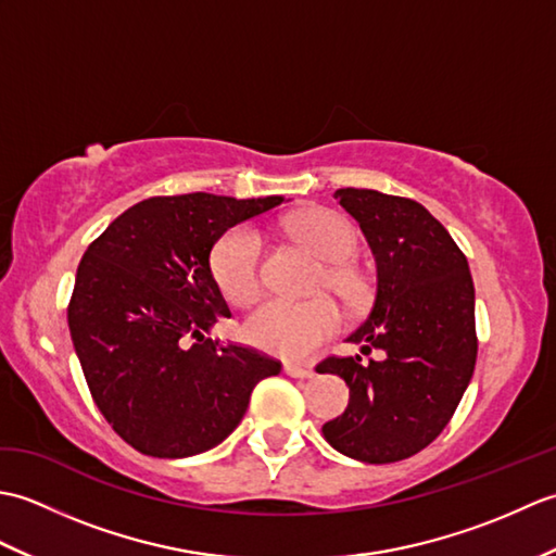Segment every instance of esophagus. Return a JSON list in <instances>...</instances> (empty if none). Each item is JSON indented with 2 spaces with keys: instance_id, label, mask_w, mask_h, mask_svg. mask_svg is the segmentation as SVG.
<instances>
[{
  "instance_id": "34e87169",
  "label": "esophagus",
  "mask_w": 556,
  "mask_h": 556,
  "mask_svg": "<svg viewBox=\"0 0 556 556\" xmlns=\"http://www.w3.org/2000/svg\"><path fill=\"white\" fill-rule=\"evenodd\" d=\"M285 372L289 377H299V380H311V377H315L313 368H305V365H296V363H285Z\"/></svg>"
}]
</instances>
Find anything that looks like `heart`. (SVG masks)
I'll return each mask as SVG.
<instances>
[{
    "mask_svg": "<svg viewBox=\"0 0 556 556\" xmlns=\"http://www.w3.org/2000/svg\"><path fill=\"white\" fill-rule=\"evenodd\" d=\"M293 233L311 251L329 263L320 285L332 289L349 305L368 296V281L361 271L344 263L356 251V231L346 217L332 210H305L291 222ZM210 269L224 299L233 305H248L260 296V239L253 227H236L217 241L210 257ZM341 325L339 305L317 296L311 301L271 299L248 317L243 334L260 351L301 361L332 337Z\"/></svg>",
    "mask_w": 556,
    "mask_h": 556,
    "instance_id": "b5f03b06",
    "label": "heart"
}]
</instances>
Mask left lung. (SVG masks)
<instances>
[{"label":"left lung","instance_id":"left-lung-1","mask_svg":"<svg viewBox=\"0 0 556 556\" xmlns=\"http://www.w3.org/2000/svg\"><path fill=\"white\" fill-rule=\"evenodd\" d=\"M334 198L361 224L377 265L370 315L346 341L384 356L317 365L349 387L346 410L323 434L349 458L394 464L446 428L473 377V279L452 236L416 200L372 188H339Z\"/></svg>","mask_w":556,"mask_h":556}]
</instances>
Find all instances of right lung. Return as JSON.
Wrapping results in <instances>:
<instances>
[{
  "instance_id": "1",
  "label": "right lung",
  "mask_w": 556,
  "mask_h": 556,
  "mask_svg": "<svg viewBox=\"0 0 556 556\" xmlns=\"http://www.w3.org/2000/svg\"><path fill=\"white\" fill-rule=\"evenodd\" d=\"M285 195L140 200L83 255L68 332L98 408L140 454H203L236 430L253 387L281 363L210 339L231 317L210 269L215 243Z\"/></svg>"
}]
</instances>
